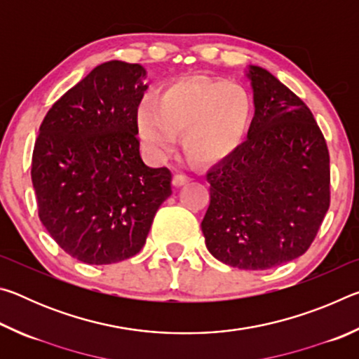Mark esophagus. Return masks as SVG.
Wrapping results in <instances>:
<instances>
[{
  "instance_id": "34e87169",
  "label": "esophagus",
  "mask_w": 359,
  "mask_h": 359,
  "mask_svg": "<svg viewBox=\"0 0 359 359\" xmlns=\"http://www.w3.org/2000/svg\"><path fill=\"white\" fill-rule=\"evenodd\" d=\"M188 182H190V177H188V175H184V174H175L172 177V185L174 187H182V185L188 184Z\"/></svg>"
}]
</instances>
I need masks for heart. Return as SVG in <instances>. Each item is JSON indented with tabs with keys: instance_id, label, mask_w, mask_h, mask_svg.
Wrapping results in <instances>:
<instances>
[{
	"instance_id": "heart-1",
	"label": "heart",
	"mask_w": 359,
	"mask_h": 359,
	"mask_svg": "<svg viewBox=\"0 0 359 359\" xmlns=\"http://www.w3.org/2000/svg\"><path fill=\"white\" fill-rule=\"evenodd\" d=\"M252 104L244 88L205 77L184 79L145 96L136 109V131L145 154L161 160L182 131L188 155L212 165L234 154L244 141Z\"/></svg>"
}]
</instances>
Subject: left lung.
Segmentation results:
<instances>
[{
    "label": "left lung",
    "instance_id": "8db88e82",
    "mask_svg": "<svg viewBox=\"0 0 359 359\" xmlns=\"http://www.w3.org/2000/svg\"><path fill=\"white\" fill-rule=\"evenodd\" d=\"M255 115L234 154L209 169L201 229L222 263L264 271L301 257L330 209V151L302 100L248 66Z\"/></svg>",
    "mask_w": 359,
    "mask_h": 359
}]
</instances>
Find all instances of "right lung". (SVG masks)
<instances>
[{"instance_id":"right-lung-1","label":"right lung","mask_w":359,"mask_h":359,"mask_svg":"<svg viewBox=\"0 0 359 359\" xmlns=\"http://www.w3.org/2000/svg\"><path fill=\"white\" fill-rule=\"evenodd\" d=\"M141 65L106 62L47 112L36 139L32 180L39 218L53 241L85 264L141 252L171 172L139 154L136 109L149 85Z\"/></svg>"}]
</instances>
